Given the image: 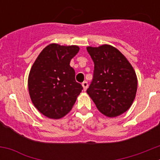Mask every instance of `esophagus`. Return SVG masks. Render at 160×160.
<instances>
[{"label": "esophagus", "instance_id": "obj_1", "mask_svg": "<svg viewBox=\"0 0 160 160\" xmlns=\"http://www.w3.org/2000/svg\"><path fill=\"white\" fill-rule=\"evenodd\" d=\"M82 87H83V90H84V91H86V90H87V87H88V82H82Z\"/></svg>", "mask_w": 160, "mask_h": 160}]
</instances>
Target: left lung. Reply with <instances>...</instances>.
Here are the masks:
<instances>
[{"label": "left lung", "mask_w": 160, "mask_h": 160, "mask_svg": "<svg viewBox=\"0 0 160 160\" xmlns=\"http://www.w3.org/2000/svg\"><path fill=\"white\" fill-rule=\"evenodd\" d=\"M94 63L93 80L87 92L98 110L110 118L123 114L132 105L137 76L121 52L110 45L87 48Z\"/></svg>", "instance_id": "left-lung-1"}]
</instances>
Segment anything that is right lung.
Instances as JSON below:
<instances>
[{"mask_svg":"<svg viewBox=\"0 0 160 160\" xmlns=\"http://www.w3.org/2000/svg\"><path fill=\"white\" fill-rule=\"evenodd\" d=\"M77 46L50 44L44 48L32 66L28 78L31 101L42 114L59 119L71 111L82 87L75 81L70 60Z\"/></svg>","mask_w":160,"mask_h":160,"instance_id":"right-lung-1","label":"right lung"}]
</instances>
